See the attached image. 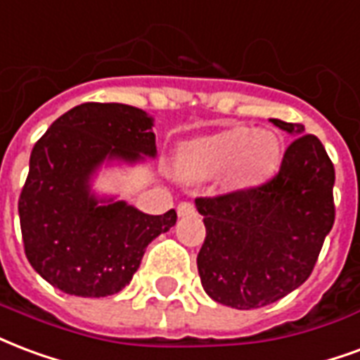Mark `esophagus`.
<instances>
[{
  "instance_id": "esophagus-1",
  "label": "esophagus",
  "mask_w": 360,
  "mask_h": 360,
  "mask_svg": "<svg viewBox=\"0 0 360 360\" xmlns=\"http://www.w3.org/2000/svg\"><path fill=\"white\" fill-rule=\"evenodd\" d=\"M196 214V207L191 204V202H181L179 206H177V215L179 217H188V215Z\"/></svg>"
}]
</instances>
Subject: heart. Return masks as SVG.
Wrapping results in <instances>:
<instances>
[{
  "label": "heart",
  "mask_w": 360,
  "mask_h": 360,
  "mask_svg": "<svg viewBox=\"0 0 360 360\" xmlns=\"http://www.w3.org/2000/svg\"><path fill=\"white\" fill-rule=\"evenodd\" d=\"M281 158V139L275 131L231 127L181 146L177 167L188 179H210L225 173L233 187L250 188L271 179Z\"/></svg>",
  "instance_id": "b5f03b06"
}]
</instances>
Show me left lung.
I'll list each match as a JSON object with an SVG mask.
<instances>
[{"label":"left lung","mask_w":360,"mask_h":360,"mask_svg":"<svg viewBox=\"0 0 360 360\" xmlns=\"http://www.w3.org/2000/svg\"><path fill=\"white\" fill-rule=\"evenodd\" d=\"M271 122L295 137L281 172L262 187L194 200L206 225L198 275L227 307H263L300 288L334 225L336 173L322 143L302 124Z\"/></svg>","instance_id":"8db88e82"}]
</instances>
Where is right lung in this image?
I'll use <instances>...</instances> for the list:
<instances>
[{
  "label": "right lung",
  "instance_id": "right-lung-1",
  "mask_svg": "<svg viewBox=\"0 0 360 360\" xmlns=\"http://www.w3.org/2000/svg\"><path fill=\"white\" fill-rule=\"evenodd\" d=\"M154 118L120 103H84L51 124L30 154L18 198L24 252L55 288L105 297L126 288L146 246L175 225L177 214L148 215L98 194L103 167L156 158Z\"/></svg>",
  "mask_w": 360,
  "mask_h": 360
}]
</instances>
